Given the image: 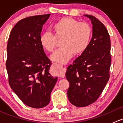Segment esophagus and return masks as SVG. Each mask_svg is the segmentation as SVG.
Returning a JSON list of instances; mask_svg holds the SVG:
<instances>
[{"label": "esophagus", "instance_id": "esophagus-1", "mask_svg": "<svg viewBox=\"0 0 123 123\" xmlns=\"http://www.w3.org/2000/svg\"><path fill=\"white\" fill-rule=\"evenodd\" d=\"M62 67V72H61V74L60 77L62 78H64L65 77V72H66V68L65 67H62Z\"/></svg>", "mask_w": 123, "mask_h": 123}]
</instances>
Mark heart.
<instances>
[{"mask_svg": "<svg viewBox=\"0 0 123 123\" xmlns=\"http://www.w3.org/2000/svg\"><path fill=\"white\" fill-rule=\"evenodd\" d=\"M52 33L44 32L40 37V44L45 50L51 52L60 40L62 47L50 56L52 61L65 64L74 54L79 55L86 50L90 44L92 30L86 23L69 17L61 18L51 26Z\"/></svg>", "mask_w": 123, "mask_h": 123, "instance_id": "b5f03b06", "label": "heart"}]
</instances>
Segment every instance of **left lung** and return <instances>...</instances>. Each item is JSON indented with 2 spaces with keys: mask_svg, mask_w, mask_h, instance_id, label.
<instances>
[{
  "mask_svg": "<svg viewBox=\"0 0 123 123\" xmlns=\"http://www.w3.org/2000/svg\"><path fill=\"white\" fill-rule=\"evenodd\" d=\"M92 24V38L86 50L67 67L68 98L73 105L84 107L99 97L110 79L111 42L106 27L95 17L85 15Z\"/></svg>",
  "mask_w": 123,
  "mask_h": 123,
  "instance_id": "left-lung-1",
  "label": "left lung"
}]
</instances>
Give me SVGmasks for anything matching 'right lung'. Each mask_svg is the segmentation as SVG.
<instances>
[{
  "label": "right lung",
  "instance_id": "right-lung-1",
  "mask_svg": "<svg viewBox=\"0 0 123 123\" xmlns=\"http://www.w3.org/2000/svg\"><path fill=\"white\" fill-rule=\"evenodd\" d=\"M50 15L32 16L18 21L7 45L6 67L10 86L24 104L34 108L48 105L57 81L49 73L52 64L39 40Z\"/></svg>",
  "mask_w": 123,
  "mask_h": 123
}]
</instances>
